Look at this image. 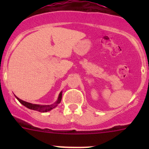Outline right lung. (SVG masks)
<instances>
[{"label": "right lung", "mask_w": 149, "mask_h": 149, "mask_svg": "<svg viewBox=\"0 0 149 149\" xmlns=\"http://www.w3.org/2000/svg\"><path fill=\"white\" fill-rule=\"evenodd\" d=\"M15 97H16V98L19 100V102L22 104H23L24 106L26 107L29 108V109H32V110L38 111V112H48V111H50L51 109H52L53 108L56 107L58 106V104L61 103V99H62V91H61V92L59 94V95H58V100H57V101L54 104H49V105L34 104H31V103L23 101V100L18 98L16 96H15Z\"/></svg>", "instance_id": "obj_1"}]
</instances>
